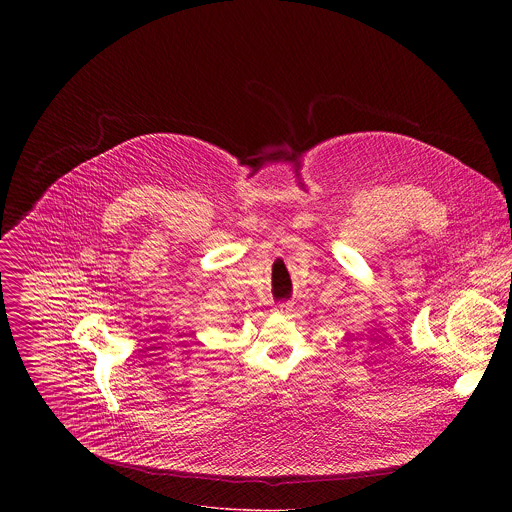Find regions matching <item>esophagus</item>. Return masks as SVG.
I'll use <instances>...</instances> for the list:
<instances>
[{
    "label": "esophagus",
    "mask_w": 512,
    "mask_h": 512,
    "mask_svg": "<svg viewBox=\"0 0 512 512\" xmlns=\"http://www.w3.org/2000/svg\"><path fill=\"white\" fill-rule=\"evenodd\" d=\"M276 311H278V313H292V311H293L292 301H280V303H278V305H276Z\"/></svg>",
    "instance_id": "34e87169"
}]
</instances>
